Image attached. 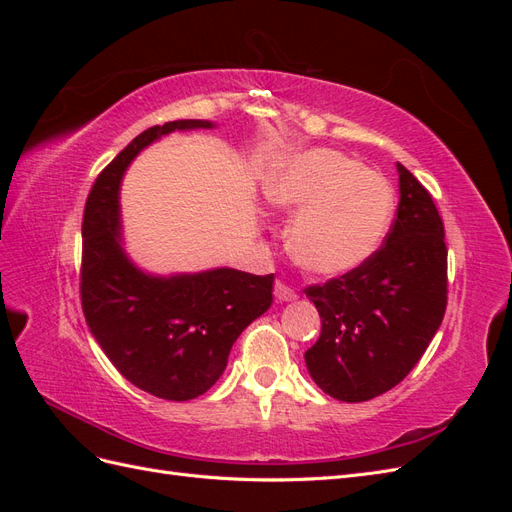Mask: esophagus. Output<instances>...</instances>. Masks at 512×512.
<instances>
[{
  "label": "esophagus",
  "mask_w": 512,
  "mask_h": 512,
  "mask_svg": "<svg viewBox=\"0 0 512 512\" xmlns=\"http://www.w3.org/2000/svg\"><path fill=\"white\" fill-rule=\"evenodd\" d=\"M275 299L277 301H294L297 299V290L288 286L284 280H277L275 282Z\"/></svg>",
  "instance_id": "esophagus-1"
}]
</instances>
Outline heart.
<instances>
[{"label":"heart","instance_id":"b5f03b06","mask_svg":"<svg viewBox=\"0 0 512 512\" xmlns=\"http://www.w3.org/2000/svg\"><path fill=\"white\" fill-rule=\"evenodd\" d=\"M267 194L277 207L299 213L288 235L290 254L318 275L352 271L374 256L395 209L389 181L333 149L282 160Z\"/></svg>","mask_w":512,"mask_h":512}]
</instances>
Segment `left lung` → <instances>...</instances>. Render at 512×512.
<instances>
[{
	"label": "left lung",
	"instance_id": "left-lung-1",
	"mask_svg": "<svg viewBox=\"0 0 512 512\" xmlns=\"http://www.w3.org/2000/svg\"><path fill=\"white\" fill-rule=\"evenodd\" d=\"M399 170L395 220L376 254L339 277L305 288L322 331L305 352L309 376L339 399H374L421 361L440 329L446 299L444 222L425 185Z\"/></svg>",
	"mask_w": 512,
	"mask_h": 512
}]
</instances>
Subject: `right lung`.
Listing matches in <instances>:
<instances>
[{"instance_id":"add662e5","label":"right lung","mask_w":512,"mask_h":512,"mask_svg":"<svg viewBox=\"0 0 512 512\" xmlns=\"http://www.w3.org/2000/svg\"><path fill=\"white\" fill-rule=\"evenodd\" d=\"M211 128L181 119L138 134L91 185L83 213V314L119 374L168 401H188L222 376L241 331L273 303L275 275L215 269L153 277L121 252L117 192L136 153L173 130Z\"/></svg>"}]
</instances>
